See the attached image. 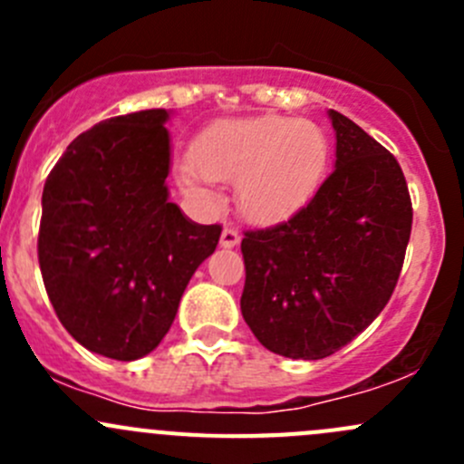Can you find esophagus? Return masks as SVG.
I'll list each match as a JSON object with an SVG mask.
<instances>
[{
  "mask_svg": "<svg viewBox=\"0 0 464 464\" xmlns=\"http://www.w3.org/2000/svg\"><path fill=\"white\" fill-rule=\"evenodd\" d=\"M219 245H222L224 249H233V246L240 245V233H237L236 228L227 227L222 231V240H219Z\"/></svg>",
  "mask_w": 464,
  "mask_h": 464,
  "instance_id": "34e87169",
  "label": "esophagus"
}]
</instances>
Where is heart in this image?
Masks as SVG:
<instances>
[{
  "label": "heart",
  "mask_w": 464,
  "mask_h": 464,
  "mask_svg": "<svg viewBox=\"0 0 464 464\" xmlns=\"http://www.w3.org/2000/svg\"><path fill=\"white\" fill-rule=\"evenodd\" d=\"M330 166V141L321 125L289 116L224 119L199 132L181 186L202 195L199 178L233 184L249 222L276 224L305 208Z\"/></svg>",
  "instance_id": "1"
}]
</instances>
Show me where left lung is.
I'll return each instance as SVG.
<instances>
[{"label":"left lung","mask_w":464,"mask_h":464,"mask_svg":"<svg viewBox=\"0 0 464 464\" xmlns=\"http://www.w3.org/2000/svg\"><path fill=\"white\" fill-rule=\"evenodd\" d=\"M334 172L287 222L242 237L240 310L271 353L314 362L366 330L391 301L413 224L397 159L339 111Z\"/></svg>","instance_id":"obj_1"}]
</instances>
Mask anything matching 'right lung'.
Returning <instances> with one entry per match:
<instances>
[{"label":"right lung","instance_id":"right-lung-1","mask_svg":"<svg viewBox=\"0 0 464 464\" xmlns=\"http://www.w3.org/2000/svg\"><path fill=\"white\" fill-rule=\"evenodd\" d=\"M170 111L101 121L69 143L42 193V280L64 330L92 353L134 362L175 321L219 242L168 199Z\"/></svg>","mask_w":464,"mask_h":464}]
</instances>
